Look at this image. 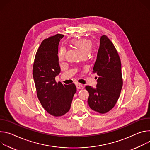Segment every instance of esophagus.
<instances>
[{"mask_svg":"<svg viewBox=\"0 0 150 150\" xmlns=\"http://www.w3.org/2000/svg\"><path fill=\"white\" fill-rule=\"evenodd\" d=\"M76 86L77 89H80L82 88V85L80 83H76Z\"/></svg>","mask_w":150,"mask_h":150,"instance_id":"34e87169","label":"esophagus"}]
</instances>
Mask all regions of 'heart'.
Listing matches in <instances>:
<instances>
[{
    "label": "heart",
    "mask_w": 150,
    "mask_h": 150,
    "mask_svg": "<svg viewBox=\"0 0 150 150\" xmlns=\"http://www.w3.org/2000/svg\"><path fill=\"white\" fill-rule=\"evenodd\" d=\"M71 45L76 47L81 54L85 57L88 55L92 47V42L91 40L82 38L79 39H74L71 42ZM65 54V49L61 47L58 53V59L59 61H62L64 59Z\"/></svg>",
    "instance_id": "heart-1"
}]
</instances>
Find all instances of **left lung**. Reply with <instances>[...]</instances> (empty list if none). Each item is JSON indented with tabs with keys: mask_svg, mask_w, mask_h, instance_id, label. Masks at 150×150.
Here are the masks:
<instances>
[{
	"mask_svg": "<svg viewBox=\"0 0 150 150\" xmlns=\"http://www.w3.org/2000/svg\"><path fill=\"white\" fill-rule=\"evenodd\" d=\"M93 70L99 77L96 88L85 87L89 94L88 103L92 110L104 114L115 105L123 86L119 55L112 42L105 35L100 38Z\"/></svg>",
	"mask_w": 150,
	"mask_h": 150,
	"instance_id": "left-lung-1",
	"label": "left lung"
}]
</instances>
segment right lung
Returning <instances> with one entry per match:
<instances>
[{
    "label": "right lung",
    "mask_w": 150,
    "mask_h": 150,
    "mask_svg": "<svg viewBox=\"0 0 150 150\" xmlns=\"http://www.w3.org/2000/svg\"><path fill=\"white\" fill-rule=\"evenodd\" d=\"M63 37L57 34L43 40L36 52L33 67L39 100L44 109L55 117L69 111L77 91L73 83L65 85L55 81V77L61 71L58 52L59 41Z\"/></svg>",
    "instance_id": "right-lung-1"
}]
</instances>
